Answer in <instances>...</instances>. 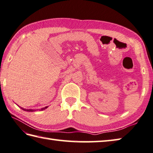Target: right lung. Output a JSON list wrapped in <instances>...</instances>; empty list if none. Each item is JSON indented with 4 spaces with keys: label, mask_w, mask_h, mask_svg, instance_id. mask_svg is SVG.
<instances>
[{
    "label": "right lung",
    "mask_w": 153,
    "mask_h": 153,
    "mask_svg": "<svg viewBox=\"0 0 153 153\" xmlns=\"http://www.w3.org/2000/svg\"><path fill=\"white\" fill-rule=\"evenodd\" d=\"M46 108H47V107H45V108H44V109H46ZM21 109H22L23 110H25V111H34V110H32V109H23V108H22V107H21ZM44 109H42V110H43Z\"/></svg>",
    "instance_id": "right-lung-1"
}]
</instances>
